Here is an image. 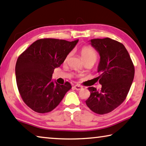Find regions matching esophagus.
Segmentation results:
<instances>
[{"label": "esophagus", "mask_w": 146, "mask_h": 146, "mask_svg": "<svg viewBox=\"0 0 146 146\" xmlns=\"http://www.w3.org/2000/svg\"><path fill=\"white\" fill-rule=\"evenodd\" d=\"M74 89H75L76 90H82V86H79V85H75V86H74Z\"/></svg>", "instance_id": "obj_1"}]
</instances>
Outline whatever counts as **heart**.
<instances>
[{
  "label": "heart",
  "instance_id": "obj_1",
  "mask_svg": "<svg viewBox=\"0 0 146 146\" xmlns=\"http://www.w3.org/2000/svg\"><path fill=\"white\" fill-rule=\"evenodd\" d=\"M81 57L83 60L92 59L96 61V60H97V54H96L95 51L93 50V48L89 47V46H84V47L82 48L81 50ZM70 54L71 53H69L66 56L65 60H67L69 58Z\"/></svg>",
  "mask_w": 146,
  "mask_h": 146
}]
</instances>
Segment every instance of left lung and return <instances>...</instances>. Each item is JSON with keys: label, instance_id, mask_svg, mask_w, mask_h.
Returning a JSON list of instances; mask_svg holds the SVG:
<instances>
[{"label": "left lung", "instance_id": "1", "mask_svg": "<svg viewBox=\"0 0 146 146\" xmlns=\"http://www.w3.org/2000/svg\"><path fill=\"white\" fill-rule=\"evenodd\" d=\"M100 54L97 72L100 92L89 87L87 106L93 112L105 114L121 105L127 96L134 78L135 68L128 51L123 44L104 38L90 40Z\"/></svg>", "mask_w": 146, "mask_h": 146}]
</instances>
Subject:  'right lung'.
<instances>
[{"label": "right lung", "mask_w": 146, "mask_h": 146, "mask_svg": "<svg viewBox=\"0 0 146 146\" xmlns=\"http://www.w3.org/2000/svg\"><path fill=\"white\" fill-rule=\"evenodd\" d=\"M78 41L39 39L18 57L15 67L16 83L23 102L33 111L39 113L53 111L71 89L69 82L60 85L52 80V76Z\"/></svg>", "instance_id": "add662e5"}]
</instances>
